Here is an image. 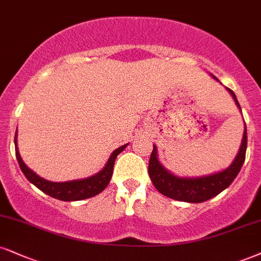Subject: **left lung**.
I'll return each mask as SVG.
<instances>
[{"mask_svg": "<svg viewBox=\"0 0 261 261\" xmlns=\"http://www.w3.org/2000/svg\"><path fill=\"white\" fill-rule=\"evenodd\" d=\"M229 92L233 96L234 101L241 110V106L234 93L231 89H229ZM246 150L247 127L244 124L242 145L229 168L217 173V174L202 176V178H179L163 168L157 159L156 146L153 145L149 161V175L155 188L167 197L176 199V201L189 202V203H201V202L213 198L214 196L219 195L221 191L229 188L242 168L244 160H246Z\"/></svg>", "mask_w": 261, "mask_h": 261, "instance_id": "8db88e82", "label": "left lung"}]
</instances>
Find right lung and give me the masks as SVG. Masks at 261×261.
I'll list each match as a JSON object with an SVG mask.
<instances>
[{
    "label": "right lung",
    "instance_id": "right-lung-1",
    "mask_svg": "<svg viewBox=\"0 0 261 261\" xmlns=\"http://www.w3.org/2000/svg\"><path fill=\"white\" fill-rule=\"evenodd\" d=\"M14 144L15 156H17L18 163L19 166H20L21 172L24 173V175L27 176L29 181L32 182L36 188L40 189L41 191H43L44 194L50 196V197H54L65 202L81 201V199L93 197V196L100 194L102 190L109 185V182H110L116 157H117L118 153L122 152V151L125 149V146H127L123 145L118 147L117 150H115L114 152L111 153L110 159H109L104 169L100 170L98 174L91 176V178L82 180H72V181L65 182H53L40 178L36 173H34L31 169H29L27 165L22 162L17 147V133H15L14 137Z\"/></svg>",
    "mask_w": 261,
    "mask_h": 261
}]
</instances>
